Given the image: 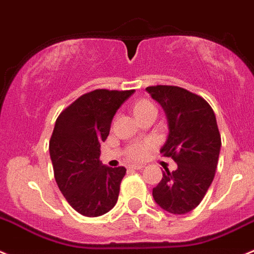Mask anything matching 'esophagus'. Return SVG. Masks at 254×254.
Segmentation results:
<instances>
[{
  "label": "esophagus",
  "mask_w": 254,
  "mask_h": 254,
  "mask_svg": "<svg viewBox=\"0 0 254 254\" xmlns=\"http://www.w3.org/2000/svg\"><path fill=\"white\" fill-rule=\"evenodd\" d=\"M142 167H144L142 165H130L129 169L130 170H141Z\"/></svg>",
  "instance_id": "obj_1"
}]
</instances>
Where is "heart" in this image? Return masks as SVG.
<instances>
[{"label":"heart","instance_id":"b5f03b06","mask_svg":"<svg viewBox=\"0 0 254 254\" xmlns=\"http://www.w3.org/2000/svg\"><path fill=\"white\" fill-rule=\"evenodd\" d=\"M131 112L137 120L146 117H156V107L149 99H139L132 103ZM150 149L149 142H135L127 149V156L131 160H141Z\"/></svg>","mask_w":254,"mask_h":254}]
</instances>
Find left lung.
Segmentation results:
<instances>
[{"mask_svg":"<svg viewBox=\"0 0 254 254\" xmlns=\"http://www.w3.org/2000/svg\"><path fill=\"white\" fill-rule=\"evenodd\" d=\"M146 90L167 118L169 135L160 152L177 164L175 171H162L152 196L162 210L185 215L200 205L215 177L221 149L215 113L202 97L184 88L155 85Z\"/></svg>","mask_w":254,"mask_h":254,"instance_id":"8db88e82","label":"left lung"}]
</instances>
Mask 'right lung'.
Here are the masks:
<instances>
[{
    "mask_svg": "<svg viewBox=\"0 0 254 254\" xmlns=\"http://www.w3.org/2000/svg\"><path fill=\"white\" fill-rule=\"evenodd\" d=\"M134 90L97 89L83 94L57 118L49 140L54 179L78 213L98 217L119 197L127 169L100 162V144L109 135L117 110Z\"/></svg>",
    "mask_w": 254,
    "mask_h": 254,
    "instance_id": "1",
    "label": "right lung"
}]
</instances>
